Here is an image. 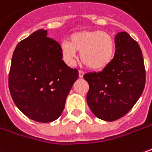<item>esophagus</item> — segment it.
Segmentation results:
<instances>
[{
    "label": "esophagus",
    "instance_id": "obj_1",
    "mask_svg": "<svg viewBox=\"0 0 152 152\" xmlns=\"http://www.w3.org/2000/svg\"><path fill=\"white\" fill-rule=\"evenodd\" d=\"M84 72L82 71H79V77L80 78H83Z\"/></svg>",
    "mask_w": 152,
    "mask_h": 152
}]
</instances>
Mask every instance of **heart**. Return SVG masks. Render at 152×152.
I'll return each mask as SVG.
<instances>
[{
    "mask_svg": "<svg viewBox=\"0 0 152 152\" xmlns=\"http://www.w3.org/2000/svg\"><path fill=\"white\" fill-rule=\"evenodd\" d=\"M76 52L86 67L102 71L111 63L114 56L115 44L109 34L102 31L82 30L73 33L69 42L61 43V53L68 64H73Z\"/></svg>",
    "mask_w": 152,
    "mask_h": 152,
    "instance_id": "1",
    "label": "heart"
}]
</instances>
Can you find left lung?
<instances>
[{"instance_id":"1","label":"left lung","mask_w":152,"mask_h":152,"mask_svg":"<svg viewBox=\"0 0 152 152\" xmlns=\"http://www.w3.org/2000/svg\"><path fill=\"white\" fill-rule=\"evenodd\" d=\"M115 53L100 72L86 73L87 104L95 116L115 121L128 113L140 98L146 83L142 50L128 33L115 36Z\"/></svg>"}]
</instances>
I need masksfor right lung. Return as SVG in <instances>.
<instances>
[{"mask_svg": "<svg viewBox=\"0 0 152 152\" xmlns=\"http://www.w3.org/2000/svg\"><path fill=\"white\" fill-rule=\"evenodd\" d=\"M43 28L17 44L9 72V90L18 109L30 119L49 123L62 113L79 74L62 60L61 46Z\"/></svg>", "mask_w": 152, "mask_h": 152, "instance_id": "add662e5", "label": "right lung"}]
</instances>
